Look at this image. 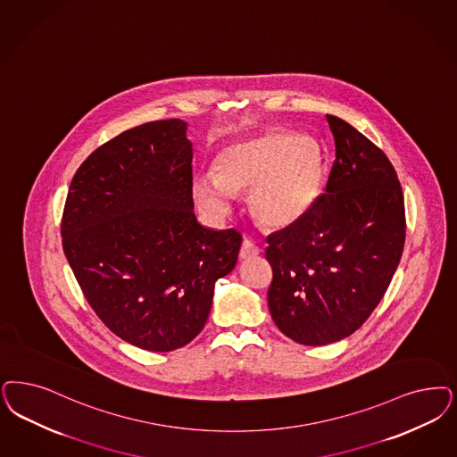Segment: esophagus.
<instances>
[{"label":"esophagus","instance_id":"esophagus-1","mask_svg":"<svg viewBox=\"0 0 457 457\" xmlns=\"http://www.w3.org/2000/svg\"><path fill=\"white\" fill-rule=\"evenodd\" d=\"M258 253H260L258 245H256L254 241H252V239H245L243 245H241V250H239V258H241V260H246V258L256 256Z\"/></svg>","mask_w":457,"mask_h":457}]
</instances>
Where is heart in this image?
Returning <instances> with one entry per match:
<instances>
[{"label": "heart", "mask_w": 457, "mask_h": 457, "mask_svg": "<svg viewBox=\"0 0 457 457\" xmlns=\"http://www.w3.org/2000/svg\"><path fill=\"white\" fill-rule=\"evenodd\" d=\"M324 157L309 137L271 131L220 148L212 173H197L190 190L209 220L231 211L233 194L246 190L254 220L282 229L302 220L319 195Z\"/></svg>", "instance_id": "1"}]
</instances>
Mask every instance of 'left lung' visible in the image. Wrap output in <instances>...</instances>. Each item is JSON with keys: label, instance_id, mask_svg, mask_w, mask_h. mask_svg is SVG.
<instances>
[{"label": "left lung", "instance_id": "1", "mask_svg": "<svg viewBox=\"0 0 457 457\" xmlns=\"http://www.w3.org/2000/svg\"><path fill=\"white\" fill-rule=\"evenodd\" d=\"M336 143L326 194L267 237L268 309L287 337L324 346L360 329L383 299L405 243L402 186L386 155L328 114Z\"/></svg>", "mask_w": 457, "mask_h": 457}]
</instances>
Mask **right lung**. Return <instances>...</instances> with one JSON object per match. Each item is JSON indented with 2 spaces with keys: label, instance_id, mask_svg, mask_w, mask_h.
Here are the masks:
<instances>
[{
  "label": "right lung",
  "instance_id": "add662e5",
  "mask_svg": "<svg viewBox=\"0 0 457 457\" xmlns=\"http://www.w3.org/2000/svg\"><path fill=\"white\" fill-rule=\"evenodd\" d=\"M187 123L162 120L101 145L74 175L62 246L84 297L118 337L146 351L189 345L214 284L237 265L243 237L197 222Z\"/></svg>",
  "mask_w": 457,
  "mask_h": 457
}]
</instances>
